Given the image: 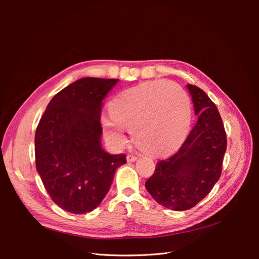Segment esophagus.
<instances>
[{
  "mask_svg": "<svg viewBox=\"0 0 259 259\" xmlns=\"http://www.w3.org/2000/svg\"><path fill=\"white\" fill-rule=\"evenodd\" d=\"M126 160H127V162H134V161L137 160V155H134V154L130 153V154H127V156H126Z\"/></svg>",
  "mask_w": 259,
  "mask_h": 259,
  "instance_id": "1",
  "label": "esophagus"
}]
</instances>
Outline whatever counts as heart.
<instances>
[{
	"label": "heart",
	"instance_id": "heart-1",
	"mask_svg": "<svg viewBox=\"0 0 259 259\" xmlns=\"http://www.w3.org/2000/svg\"><path fill=\"white\" fill-rule=\"evenodd\" d=\"M110 115L101 125L112 147L126 143L124 128L131 131L135 144L152 155H165L184 143L191 123L189 96L179 86L153 81L130 89L109 105Z\"/></svg>",
	"mask_w": 259,
	"mask_h": 259
}]
</instances>
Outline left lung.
<instances>
[{
	"label": "left lung",
	"instance_id": "1",
	"mask_svg": "<svg viewBox=\"0 0 259 259\" xmlns=\"http://www.w3.org/2000/svg\"><path fill=\"white\" fill-rule=\"evenodd\" d=\"M197 124L179 150L156 163L145 186L160 205L174 210L190 209L204 199L223 169L227 136L217 107L204 91L188 84Z\"/></svg>",
	"mask_w": 259,
	"mask_h": 259
}]
</instances>
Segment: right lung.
Listing matches in <instances>:
<instances>
[{
	"label": "right lung",
	"instance_id": "obj_1",
	"mask_svg": "<svg viewBox=\"0 0 259 259\" xmlns=\"http://www.w3.org/2000/svg\"><path fill=\"white\" fill-rule=\"evenodd\" d=\"M116 79L83 77L55 95L35 132V166L56 204L72 214L95 209L125 154L101 147L103 100Z\"/></svg>",
	"mask_w": 259,
	"mask_h": 259
}]
</instances>
